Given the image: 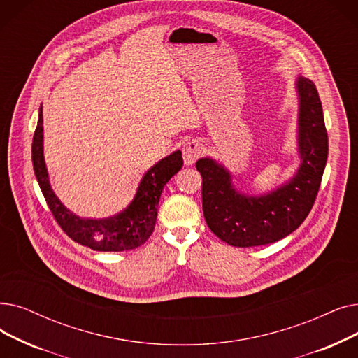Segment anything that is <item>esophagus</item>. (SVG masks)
<instances>
[{"label": "esophagus", "mask_w": 358, "mask_h": 358, "mask_svg": "<svg viewBox=\"0 0 358 358\" xmlns=\"http://www.w3.org/2000/svg\"><path fill=\"white\" fill-rule=\"evenodd\" d=\"M203 145L199 141H190L184 145L182 148V158L185 165H193L203 153Z\"/></svg>", "instance_id": "34e87169"}]
</instances>
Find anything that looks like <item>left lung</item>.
<instances>
[{
    "instance_id": "8db88e82",
    "label": "left lung",
    "mask_w": 358,
    "mask_h": 358,
    "mask_svg": "<svg viewBox=\"0 0 358 358\" xmlns=\"http://www.w3.org/2000/svg\"><path fill=\"white\" fill-rule=\"evenodd\" d=\"M299 155L301 164L289 181L266 194L247 196L232 185L229 171L201 158V203L208 227L229 245H265L289 236L312 210L328 159L322 102L312 80L299 77Z\"/></svg>"
}]
</instances>
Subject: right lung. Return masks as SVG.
Masks as SVG:
<instances>
[{"label": "right lung", "mask_w": 358, "mask_h": 358, "mask_svg": "<svg viewBox=\"0 0 358 358\" xmlns=\"http://www.w3.org/2000/svg\"><path fill=\"white\" fill-rule=\"evenodd\" d=\"M42 106L32 143V162L42 194L55 221L66 234L96 252H124L142 245L153 232L164 185L182 166L181 150L155 164L143 176L131 203L122 212L105 220H85L69 210L51 189L43 159Z\"/></svg>", "instance_id": "add662e5"}]
</instances>
